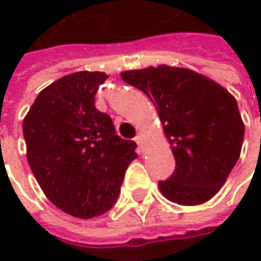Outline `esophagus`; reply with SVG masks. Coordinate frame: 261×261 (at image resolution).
<instances>
[{
	"instance_id": "obj_1",
	"label": "esophagus",
	"mask_w": 261,
	"mask_h": 261,
	"mask_svg": "<svg viewBox=\"0 0 261 261\" xmlns=\"http://www.w3.org/2000/svg\"><path fill=\"white\" fill-rule=\"evenodd\" d=\"M135 142L138 143L141 148H142V152H143V143H145V136L142 134H139L136 138H135Z\"/></svg>"
}]
</instances>
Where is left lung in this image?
Instances as JSON below:
<instances>
[{"instance_id": "left-lung-1", "label": "left lung", "mask_w": 261, "mask_h": 261, "mask_svg": "<svg viewBox=\"0 0 261 261\" xmlns=\"http://www.w3.org/2000/svg\"><path fill=\"white\" fill-rule=\"evenodd\" d=\"M120 76L155 105L174 153V174L158 182L162 195L179 205L211 200L240 158L244 123L234 96L194 70L167 64Z\"/></svg>"}]
</instances>
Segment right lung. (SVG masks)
<instances>
[{
  "label": "right lung",
  "instance_id": "right-lung-1",
  "mask_svg": "<svg viewBox=\"0 0 261 261\" xmlns=\"http://www.w3.org/2000/svg\"><path fill=\"white\" fill-rule=\"evenodd\" d=\"M102 71H76L41 90L22 122L27 161L45 197L61 211L92 218L118 200L134 141L116 135L109 115L96 109Z\"/></svg>",
  "mask_w": 261,
  "mask_h": 261
}]
</instances>
